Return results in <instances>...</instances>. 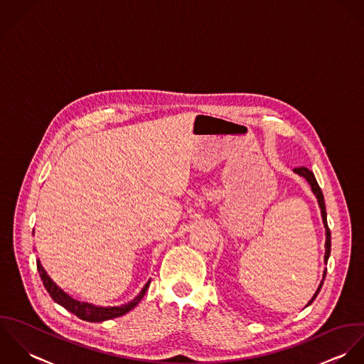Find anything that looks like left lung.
Returning a JSON list of instances; mask_svg holds the SVG:
<instances>
[{
    "label": "left lung",
    "instance_id": "left-lung-1",
    "mask_svg": "<svg viewBox=\"0 0 364 364\" xmlns=\"http://www.w3.org/2000/svg\"><path fill=\"white\" fill-rule=\"evenodd\" d=\"M294 173L298 174V176H301V177H304V178L306 180V183L309 184L311 191H312L314 196L316 197L318 205H319V208H321V217H322V222H323V226H325V235H326V240H325V256H323V262H325V264H326V263H328V259H329V255H331V230H329L328 222H326V211H325L323 194H322V191H321V188H319V186H318V183H316V178H315V176H314V173H312L311 170H308L306 167H296V168H294ZM325 276H326V269L323 270V277H322V280H321L318 289H316L315 294L312 295V298L308 301V304H306L305 306L311 305V304L314 302V299L316 298V295L319 294V291L322 289V284H323V280H325Z\"/></svg>",
    "mask_w": 364,
    "mask_h": 364
}]
</instances>
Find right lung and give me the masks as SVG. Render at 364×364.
Segmentation results:
<instances>
[{"label": "right lung", "instance_id": "obj_1", "mask_svg": "<svg viewBox=\"0 0 364 364\" xmlns=\"http://www.w3.org/2000/svg\"><path fill=\"white\" fill-rule=\"evenodd\" d=\"M36 266H38V272H39V276L42 279V283H43L46 291L50 294V296L53 298V301L58 302L59 305L65 306L68 311H70L72 314H74L75 316H78L80 319L87 321V322H104V321H108V319L125 315L127 312L134 309L141 302V299L144 298L146 290L149 289V284H150V280H149L145 286H144V289L141 290V292L134 299H131L127 304L117 305V306H98V305H94V304H90V302L74 299L73 296H70L68 292L62 290L48 276L46 270L43 269V266H42L39 259L36 260Z\"/></svg>", "mask_w": 364, "mask_h": 364}]
</instances>
